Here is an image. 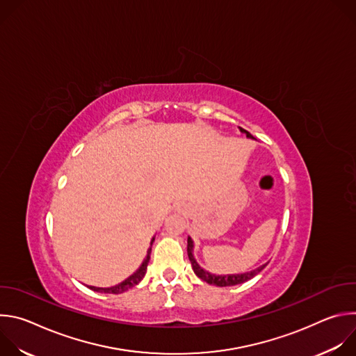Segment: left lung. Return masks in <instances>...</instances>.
Segmentation results:
<instances>
[{
	"label": "left lung",
	"instance_id": "1",
	"mask_svg": "<svg viewBox=\"0 0 356 356\" xmlns=\"http://www.w3.org/2000/svg\"><path fill=\"white\" fill-rule=\"evenodd\" d=\"M239 131H241L242 134H245L248 138L255 139L248 131H245V129L241 128V127H239ZM193 249H194V242H193V239L188 236V238H187V255H188V259H190V262H191V266H193L194 273H195L201 280H204V282H207L209 284H214V286H218V287H227V286H235V284L245 283V282L250 280L252 277H255L258 273H261V272L266 268V265L269 264V262H266V264L261 265L259 268L253 269V270H250V272H246V273L216 275V273H211V272H209V270H206V269H202V268L197 264V261H195V258H194V255H193Z\"/></svg>",
	"mask_w": 356,
	"mask_h": 356
}]
</instances>
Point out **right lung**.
Returning <instances> with one entry per match:
<instances>
[{"label":"right lung","instance_id":"add662e5","mask_svg":"<svg viewBox=\"0 0 356 356\" xmlns=\"http://www.w3.org/2000/svg\"><path fill=\"white\" fill-rule=\"evenodd\" d=\"M154 241H155V236L152 238V241H150V248L147 249L146 258L143 259L142 265L138 268L136 272H134V273H132L129 277H127L124 282H121L120 284H115V286H113V287H95V286H87V287H90L91 290L98 291V293H108V294H121V293H124V291H127V290L135 287V286L143 279V276H145V273H146L147 264H149V259H150L152 243H154Z\"/></svg>","mask_w":356,"mask_h":356}]
</instances>
